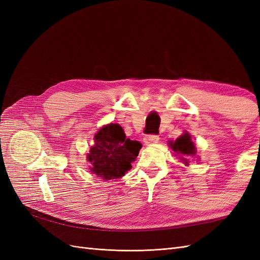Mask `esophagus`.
<instances>
[{
    "label": "esophagus",
    "mask_w": 260,
    "mask_h": 260,
    "mask_svg": "<svg viewBox=\"0 0 260 260\" xmlns=\"http://www.w3.org/2000/svg\"><path fill=\"white\" fill-rule=\"evenodd\" d=\"M144 143L145 144H152V143H157L159 141V137L156 136V135H148V136H145L144 139Z\"/></svg>",
    "instance_id": "1"
}]
</instances>
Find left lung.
<instances>
[{"mask_svg":"<svg viewBox=\"0 0 260 260\" xmlns=\"http://www.w3.org/2000/svg\"><path fill=\"white\" fill-rule=\"evenodd\" d=\"M169 146L174 149V152L183 156L182 159L185 165H187V160L185 159L186 156H194L196 154V148L191 139L190 133H183L176 141H169Z\"/></svg>","mask_w":260,"mask_h":260,"instance_id":"1","label":"left lung"}]
</instances>
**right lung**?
Returning <instances> with one entry per match:
<instances>
[{
    "label": "right lung",
    "mask_w": 260,
    "mask_h": 260,
    "mask_svg": "<svg viewBox=\"0 0 260 260\" xmlns=\"http://www.w3.org/2000/svg\"><path fill=\"white\" fill-rule=\"evenodd\" d=\"M142 144L125 137L118 123L103 125L94 136V145L90 148L88 160L92 174L104 180L120 179L132 168Z\"/></svg>",
    "instance_id": "obj_1"
}]
</instances>
